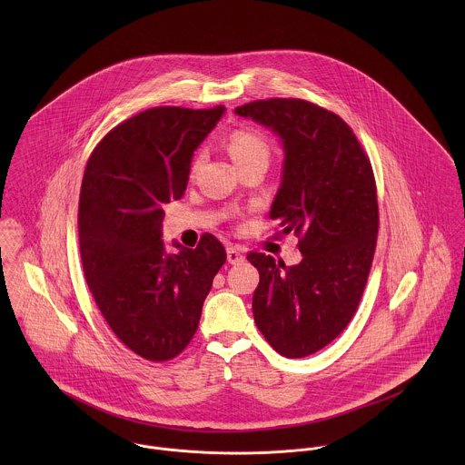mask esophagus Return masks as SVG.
<instances>
[{"instance_id": "esophagus-1", "label": "esophagus", "mask_w": 465, "mask_h": 465, "mask_svg": "<svg viewBox=\"0 0 465 465\" xmlns=\"http://www.w3.org/2000/svg\"><path fill=\"white\" fill-rule=\"evenodd\" d=\"M245 260V254L240 247H227V262L236 265V263H242Z\"/></svg>"}]
</instances>
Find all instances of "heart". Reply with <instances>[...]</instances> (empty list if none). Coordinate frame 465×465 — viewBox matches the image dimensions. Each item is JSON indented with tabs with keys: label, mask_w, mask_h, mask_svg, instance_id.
<instances>
[{
	"label": "heart",
	"mask_w": 465,
	"mask_h": 465,
	"mask_svg": "<svg viewBox=\"0 0 465 465\" xmlns=\"http://www.w3.org/2000/svg\"><path fill=\"white\" fill-rule=\"evenodd\" d=\"M227 150L240 168H243L251 163H256V161L268 163V157H270V144H268L265 135H262L256 131H251V129H238V131L229 134ZM200 159H202V153H197L192 163V170H195L199 166Z\"/></svg>",
	"instance_id": "b5f03b06"
}]
</instances>
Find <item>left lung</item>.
Wrapping results in <instances>:
<instances>
[{
    "mask_svg": "<svg viewBox=\"0 0 465 465\" xmlns=\"http://www.w3.org/2000/svg\"><path fill=\"white\" fill-rule=\"evenodd\" d=\"M281 135L282 183L270 209L282 234L299 238L302 262L286 266L249 252L260 284L252 297L258 330L286 358L310 356L347 328L372 265L380 211L372 164L352 129L301 98L236 107Z\"/></svg>",
    "mask_w": 465,
    "mask_h": 465,
    "instance_id": "8db88e82",
    "label": "left lung"
}]
</instances>
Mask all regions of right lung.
Segmentation results:
<instances>
[{
    "instance_id": "right-lung-1",
    "label": "right lung",
    "mask_w": 465,
    "mask_h": 465,
    "mask_svg": "<svg viewBox=\"0 0 465 465\" xmlns=\"http://www.w3.org/2000/svg\"><path fill=\"white\" fill-rule=\"evenodd\" d=\"M223 109H146L105 134L87 159L78 203L84 275L109 328L150 361L188 347L227 260L209 232L177 254L161 240L163 207L184 195L193 152Z\"/></svg>"
}]
</instances>
